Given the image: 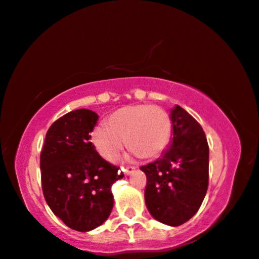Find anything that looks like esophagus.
Returning a JSON list of instances; mask_svg holds the SVG:
<instances>
[{
  "label": "esophagus",
  "instance_id": "esophagus-1",
  "mask_svg": "<svg viewBox=\"0 0 259 259\" xmlns=\"http://www.w3.org/2000/svg\"><path fill=\"white\" fill-rule=\"evenodd\" d=\"M122 170L126 175H130V174H132L134 170H136V167H134V166H127L125 168H122Z\"/></svg>",
  "mask_w": 259,
  "mask_h": 259
}]
</instances>
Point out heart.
<instances>
[{"instance_id":"obj_1","label":"heart","mask_w":259,"mask_h":259,"mask_svg":"<svg viewBox=\"0 0 259 259\" xmlns=\"http://www.w3.org/2000/svg\"><path fill=\"white\" fill-rule=\"evenodd\" d=\"M173 134L170 115L152 104L128 105L108 117L106 126L92 133V142L100 155L114 161L122 148L130 149L144 159L159 157L168 148Z\"/></svg>"}]
</instances>
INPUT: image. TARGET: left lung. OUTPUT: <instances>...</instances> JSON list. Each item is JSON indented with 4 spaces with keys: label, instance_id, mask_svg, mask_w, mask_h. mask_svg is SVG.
Returning a JSON list of instances; mask_svg holds the SVG:
<instances>
[{
    "label": "left lung",
    "instance_id": "left-lung-1",
    "mask_svg": "<svg viewBox=\"0 0 259 259\" xmlns=\"http://www.w3.org/2000/svg\"><path fill=\"white\" fill-rule=\"evenodd\" d=\"M173 141L163 155L140 167L145 201L159 222L178 227L200 209L208 189L209 146L200 123L179 105L171 110Z\"/></svg>",
    "mask_w": 259,
    "mask_h": 259
}]
</instances>
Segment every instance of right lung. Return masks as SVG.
<instances>
[{
    "label": "right lung",
    "mask_w": 259,
    "mask_h": 259,
    "mask_svg": "<svg viewBox=\"0 0 259 259\" xmlns=\"http://www.w3.org/2000/svg\"><path fill=\"white\" fill-rule=\"evenodd\" d=\"M98 114L80 108L57 119L48 130L40 152V179L47 203L71 229L90 231L108 219L111 187L123 178L90 141Z\"/></svg>",
    "instance_id": "1"
}]
</instances>
